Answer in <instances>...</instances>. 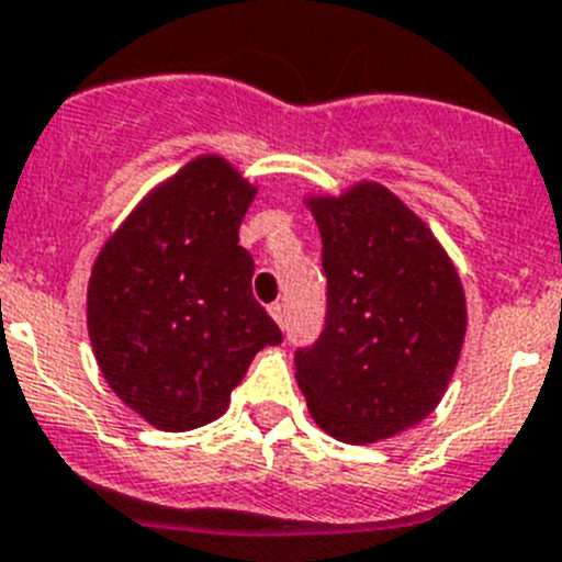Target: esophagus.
<instances>
[{
    "label": "esophagus",
    "instance_id": "34e87169",
    "mask_svg": "<svg viewBox=\"0 0 562 562\" xmlns=\"http://www.w3.org/2000/svg\"><path fill=\"white\" fill-rule=\"evenodd\" d=\"M268 314H271V319H274L277 325H280V328H285L288 311H285V305H282V302H274V305H271V308H268Z\"/></svg>",
    "mask_w": 562,
    "mask_h": 562
}]
</instances>
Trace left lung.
<instances>
[{"label": "left lung", "mask_w": 562, "mask_h": 562, "mask_svg": "<svg viewBox=\"0 0 562 562\" xmlns=\"http://www.w3.org/2000/svg\"><path fill=\"white\" fill-rule=\"evenodd\" d=\"M328 277L325 330L296 350L308 413L345 443L416 427L452 382L467 336V296L432 228L379 180L311 192Z\"/></svg>", "instance_id": "left-lung-1"}]
</instances>
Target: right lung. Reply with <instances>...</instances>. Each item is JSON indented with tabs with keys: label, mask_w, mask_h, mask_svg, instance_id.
Returning <instances> with one entry per match:
<instances>
[{
	"label": "right lung",
	"mask_w": 562,
	"mask_h": 562,
	"mask_svg": "<svg viewBox=\"0 0 562 562\" xmlns=\"http://www.w3.org/2000/svg\"><path fill=\"white\" fill-rule=\"evenodd\" d=\"M257 183L206 153L160 180L101 246L87 334L104 382L164 432L226 413L232 390L282 334L251 294L240 223Z\"/></svg>",
	"instance_id": "add662e5"
}]
</instances>
